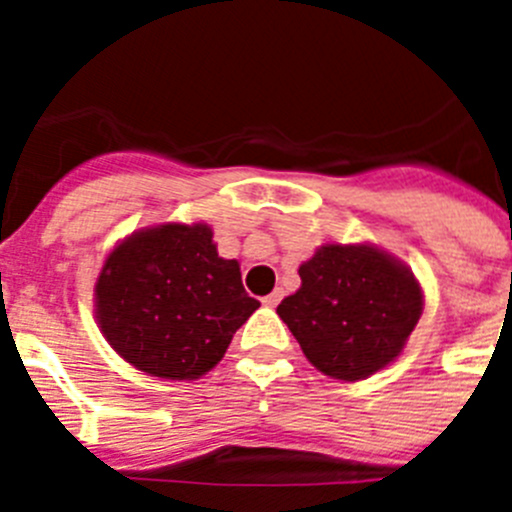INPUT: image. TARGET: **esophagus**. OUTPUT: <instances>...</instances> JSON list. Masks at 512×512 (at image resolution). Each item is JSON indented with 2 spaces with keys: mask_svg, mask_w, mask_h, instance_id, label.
Here are the masks:
<instances>
[{
  "mask_svg": "<svg viewBox=\"0 0 512 512\" xmlns=\"http://www.w3.org/2000/svg\"><path fill=\"white\" fill-rule=\"evenodd\" d=\"M282 297H284L282 289H274V292H271V295H266L264 300H261V302H264L266 307H277L279 302H282Z\"/></svg>",
  "mask_w": 512,
  "mask_h": 512,
  "instance_id": "1",
  "label": "esophagus"
}]
</instances>
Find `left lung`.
Segmentation results:
<instances>
[{
	"label": "left lung",
	"mask_w": 512,
	"mask_h": 512,
	"mask_svg": "<svg viewBox=\"0 0 512 512\" xmlns=\"http://www.w3.org/2000/svg\"><path fill=\"white\" fill-rule=\"evenodd\" d=\"M300 279L277 315L307 361L341 382L392 364L423 315L413 271L369 243H325L300 266Z\"/></svg>",
	"instance_id": "1"
}]
</instances>
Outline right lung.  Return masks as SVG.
I'll use <instances>...</instances> for the list:
<instances>
[{"instance_id":"right-lung-1","label":"right lung","mask_w":512,"mask_h":512,"mask_svg":"<svg viewBox=\"0 0 512 512\" xmlns=\"http://www.w3.org/2000/svg\"><path fill=\"white\" fill-rule=\"evenodd\" d=\"M241 266L217 256L205 223H164L117 243L94 284L99 330L140 372L189 382L228 351L259 310Z\"/></svg>"}]
</instances>
